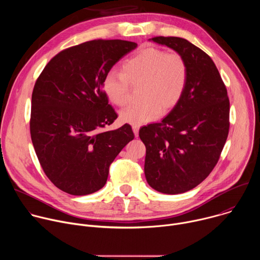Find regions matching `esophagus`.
<instances>
[{
    "label": "esophagus",
    "instance_id": "esophagus-1",
    "mask_svg": "<svg viewBox=\"0 0 260 260\" xmlns=\"http://www.w3.org/2000/svg\"><path fill=\"white\" fill-rule=\"evenodd\" d=\"M132 127H133V132H134L135 136H136V137H138V136H139V129H140V126H139V125H135V124H134Z\"/></svg>",
    "mask_w": 260,
    "mask_h": 260
}]
</instances>
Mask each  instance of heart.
Segmentation results:
<instances>
[{"mask_svg":"<svg viewBox=\"0 0 260 260\" xmlns=\"http://www.w3.org/2000/svg\"><path fill=\"white\" fill-rule=\"evenodd\" d=\"M188 69L178 52L148 47L140 50L122 64V73L111 71L104 78L103 89L108 100L124 106L129 100L131 85H142L140 104L121 110L122 122L140 125L151 122L174 109L187 85Z\"/></svg>","mask_w":260,"mask_h":260,"instance_id":"obj_1","label":"heart"}]
</instances>
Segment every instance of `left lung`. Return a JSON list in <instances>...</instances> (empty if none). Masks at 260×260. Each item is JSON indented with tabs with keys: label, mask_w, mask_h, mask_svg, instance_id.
<instances>
[{
	"label": "left lung",
	"mask_w": 260,
	"mask_h": 260,
	"mask_svg": "<svg viewBox=\"0 0 260 260\" xmlns=\"http://www.w3.org/2000/svg\"><path fill=\"white\" fill-rule=\"evenodd\" d=\"M180 53L188 69L179 104L157 123L140 128L146 147L144 173L158 192L178 194L202 183L216 166L230 129L226 87L212 58L178 37L149 39Z\"/></svg>",
	"instance_id": "8db88e82"
}]
</instances>
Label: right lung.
I'll return each instance as SVG.
<instances>
[{
    "mask_svg": "<svg viewBox=\"0 0 260 260\" xmlns=\"http://www.w3.org/2000/svg\"><path fill=\"white\" fill-rule=\"evenodd\" d=\"M137 43L93 40L56 54L31 94L30 137L48 179L72 196L105 186L109 167L135 138L129 124L103 132L117 118L103 89L105 76Z\"/></svg>",
    "mask_w": 260,
    "mask_h": 260,
    "instance_id": "right-lung-1",
    "label": "right lung"
}]
</instances>
